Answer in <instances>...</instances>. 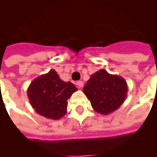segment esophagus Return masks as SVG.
<instances>
[{
	"label": "esophagus",
	"instance_id": "obj_1",
	"mask_svg": "<svg viewBox=\"0 0 157 157\" xmlns=\"http://www.w3.org/2000/svg\"><path fill=\"white\" fill-rule=\"evenodd\" d=\"M76 84H77L78 88H83V81H78L77 83H76Z\"/></svg>",
	"mask_w": 157,
	"mask_h": 157
}]
</instances>
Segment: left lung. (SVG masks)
Here are the masks:
<instances>
[{
  "label": "left lung",
  "instance_id": "left-lung-1",
  "mask_svg": "<svg viewBox=\"0 0 157 157\" xmlns=\"http://www.w3.org/2000/svg\"><path fill=\"white\" fill-rule=\"evenodd\" d=\"M83 93L94 110L107 115L122 105L126 99L128 85L124 78L100 69L92 74L83 88Z\"/></svg>",
  "mask_w": 157,
  "mask_h": 157
}]
</instances>
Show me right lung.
Segmentation results:
<instances>
[{
  "instance_id": "obj_1",
  "label": "right lung",
  "mask_w": 157,
  "mask_h": 157,
  "mask_svg": "<svg viewBox=\"0 0 157 157\" xmlns=\"http://www.w3.org/2000/svg\"><path fill=\"white\" fill-rule=\"evenodd\" d=\"M77 88L71 82L60 79L54 69L35 80L28 88L27 94L35 112L47 118L58 120L67 113L69 99Z\"/></svg>"
}]
</instances>
